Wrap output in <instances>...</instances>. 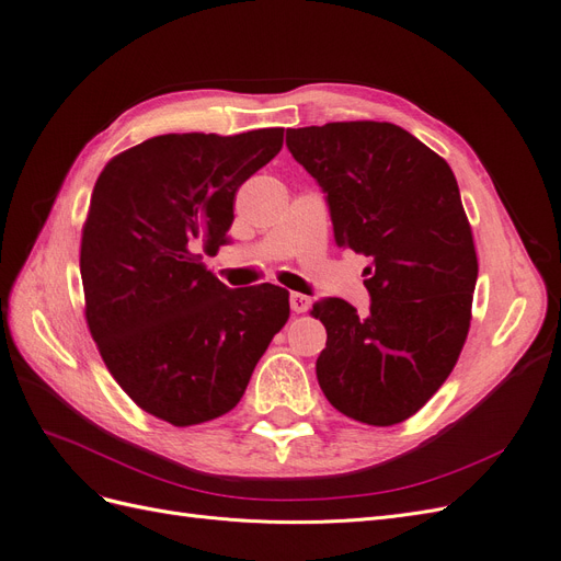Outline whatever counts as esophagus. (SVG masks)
<instances>
[{"label": "esophagus", "mask_w": 561, "mask_h": 561, "mask_svg": "<svg viewBox=\"0 0 561 561\" xmlns=\"http://www.w3.org/2000/svg\"><path fill=\"white\" fill-rule=\"evenodd\" d=\"M290 309L295 313H307L311 309V297L301 293H290Z\"/></svg>", "instance_id": "esophagus-1"}]
</instances>
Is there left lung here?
<instances>
[{"instance_id": "obj_1", "label": "left lung", "mask_w": 561, "mask_h": 561, "mask_svg": "<svg viewBox=\"0 0 561 561\" xmlns=\"http://www.w3.org/2000/svg\"><path fill=\"white\" fill-rule=\"evenodd\" d=\"M285 145L325 194L334 241L369 257V311L325 297L316 375L334 410L393 426L445 383L470 328L478 254L458 184L412 133L381 122L287 128Z\"/></svg>"}]
</instances>
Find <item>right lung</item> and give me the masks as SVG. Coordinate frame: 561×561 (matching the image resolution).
<instances>
[{"mask_svg":"<svg viewBox=\"0 0 561 561\" xmlns=\"http://www.w3.org/2000/svg\"><path fill=\"white\" fill-rule=\"evenodd\" d=\"M283 128L157 135L100 173L81 236L89 330L128 398L173 426L233 410L290 318L287 290H229L203 264L227 245L239 186Z\"/></svg>","mask_w":561,"mask_h":561,"instance_id":"1","label":"right lung"}]
</instances>
